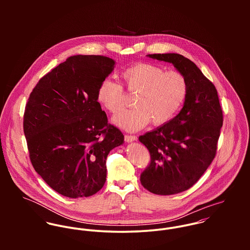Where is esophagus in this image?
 <instances>
[{
	"instance_id": "1",
	"label": "esophagus",
	"mask_w": 250,
	"mask_h": 250,
	"mask_svg": "<svg viewBox=\"0 0 250 250\" xmlns=\"http://www.w3.org/2000/svg\"><path fill=\"white\" fill-rule=\"evenodd\" d=\"M137 136H132V135H125L124 136V140L125 142L127 143H131V142H134V141H137Z\"/></svg>"
}]
</instances>
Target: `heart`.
<instances>
[{
  "instance_id": "obj_1",
  "label": "heart",
  "mask_w": 250,
  "mask_h": 250,
  "mask_svg": "<svg viewBox=\"0 0 250 250\" xmlns=\"http://www.w3.org/2000/svg\"><path fill=\"white\" fill-rule=\"evenodd\" d=\"M129 92L137 93L132 109L113 118L116 125L128 131H137L150 121L155 126L169 122L184 105L188 83L185 75L176 70L166 71L153 63L140 62L121 74ZM100 104L115 114L125 105V90L120 83L104 80L97 93Z\"/></svg>"
}]
</instances>
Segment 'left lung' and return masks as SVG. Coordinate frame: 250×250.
Instances as JSON below:
<instances>
[{"mask_svg": "<svg viewBox=\"0 0 250 250\" xmlns=\"http://www.w3.org/2000/svg\"><path fill=\"white\" fill-rule=\"evenodd\" d=\"M149 58L170 62L188 83L184 107L169 122L139 138L150 153L141 183L152 193L170 195L192 187L215 157L223 123L216 88L188 59L179 54Z\"/></svg>", "mask_w": 250, "mask_h": 250, "instance_id": "left-lung-1", "label": "left lung"}]
</instances>
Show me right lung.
Here are the masks:
<instances>
[{
	"instance_id": "1",
	"label": "right lung",
	"mask_w": 250,
	"mask_h": 250,
	"mask_svg": "<svg viewBox=\"0 0 250 250\" xmlns=\"http://www.w3.org/2000/svg\"><path fill=\"white\" fill-rule=\"evenodd\" d=\"M113 65L103 56H73L43 76L28 99L23 127L30 160L63 196L99 191L106 182L107 154L124 142L97 101Z\"/></svg>"
}]
</instances>
